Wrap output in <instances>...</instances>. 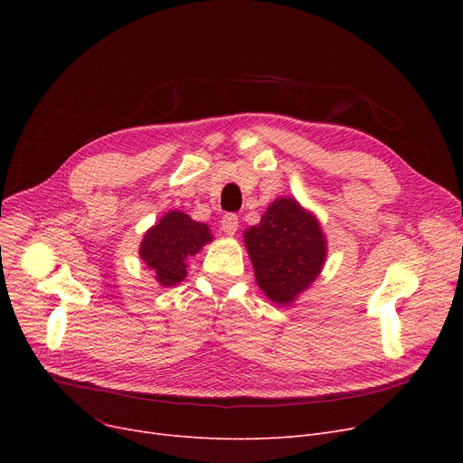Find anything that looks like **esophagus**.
Here are the masks:
<instances>
[{
	"instance_id": "1",
	"label": "esophagus",
	"mask_w": 463,
	"mask_h": 463,
	"mask_svg": "<svg viewBox=\"0 0 463 463\" xmlns=\"http://www.w3.org/2000/svg\"><path fill=\"white\" fill-rule=\"evenodd\" d=\"M222 229L225 234L232 236L236 234L238 231V215L236 213H227L223 219H222Z\"/></svg>"
}]
</instances>
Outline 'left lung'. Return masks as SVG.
I'll use <instances>...</instances> for the list:
<instances>
[{"label":"left lung","mask_w":463,"mask_h":463,"mask_svg":"<svg viewBox=\"0 0 463 463\" xmlns=\"http://www.w3.org/2000/svg\"><path fill=\"white\" fill-rule=\"evenodd\" d=\"M255 281L270 302L290 306L319 278L328 255L321 222L295 197H278L244 231Z\"/></svg>","instance_id":"8db88e82"}]
</instances>
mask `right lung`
<instances>
[{
	"mask_svg": "<svg viewBox=\"0 0 463 463\" xmlns=\"http://www.w3.org/2000/svg\"><path fill=\"white\" fill-rule=\"evenodd\" d=\"M213 240L206 223L180 210H168L144 232L138 257L161 287H175L187 276V260Z\"/></svg>",
	"mask_w": 463,
	"mask_h": 463,
	"instance_id": "obj_1",
	"label": "right lung"
}]
</instances>
